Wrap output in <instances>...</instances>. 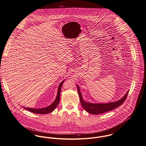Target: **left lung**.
<instances>
[{
  "label": "left lung",
  "mask_w": 146,
  "mask_h": 146,
  "mask_svg": "<svg viewBox=\"0 0 146 146\" xmlns=\"http://www.w3.org/2000/svg\"><path fill=\"white\" fill-rule=\"evenodd\" d=\"M77 87L78 92L80 101L83 108L87 112L90 113V114H100L101 113L107 112L120 106L126 100L127 94L129 92V90L127 91V92L124 96L123 98L114 102L107 103H92L86 102L83 100L78 86L77 85Z\"/></svg>",
  "instance_id": "obj_1"
}]
</instances>
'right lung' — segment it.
Masks as SVG:
<instances>
[{
  "instance_id": "add662e5",
  "label": "right lung",
  "mask_w": 146,
  "mask_h": 146,
  "mask_svg": "<svg viewBox=\"0 0 146 146\" xmlns=\"http://www.w3.org/2000/svg\"><path fill=\"white\" fill-rule=\"evenodd\" d=\"M64 82V80H63L60 84H59L58 89V92H57V95H56V98L55 101H54L50 106L48 107H44V108H28V107H24V109L26 110H28L31 112L36 113V114H48L49 113H51L53 112L57 107L58 104L59 103V100H60V90H61V88L63 85V82Z\"/></svg>"
}]
</instances>
